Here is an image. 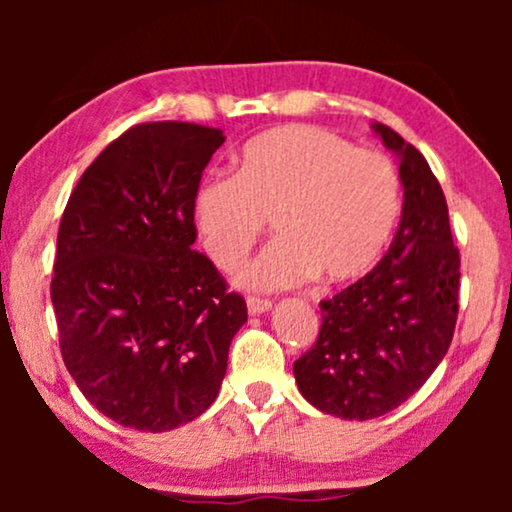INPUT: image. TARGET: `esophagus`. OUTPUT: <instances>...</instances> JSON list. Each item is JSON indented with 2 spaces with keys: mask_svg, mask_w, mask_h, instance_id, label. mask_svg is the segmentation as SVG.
<instances>
[{
  "mask_svg": "<svg viewBox=\"0 0 512 512\" xmlns=\"http://www.w3.org/2000/svg\"><path fill=\"white\" fill-rule=\"evenodd\" d=\"M247 310H249V314H263V312L272 310V300L258 298V296H249L247 298Z\"/></svg>",
  "mask_w": 512,
  "mask_h": 512,
  "instance_id": "obj_1",
  "label": "esophagus"
}]
</instances>
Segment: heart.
<instances>
[{
  "label": "heart",
  "mask_w": 512,
  "mask_h": 512,
  "mask_svg": "<svg viewBox=\"0 0 512 512\" xmlns=\"http://www.w3.org/2000/svg\"><path fill=\"white\" fill-rule=\"evenodd\" d=\"M401 205L389 156L317 125H282L244 144L235 174L202 181L193 221L223 272L240 268L272 221L279 237L237 282L277 291L314 275L328 284L366 275L387 249Z\"/></svg>",
  "instance_id": "1"
}]
</instances>
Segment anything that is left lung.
<instances>
[{
  "mask_svg": "<svg viewBox=\"0 0 512 512\" xmlns=\"http://www.w3.org/2000/svg\"><path fill=\"white\" fill-rule=\"evenodd\" d=\"M373 130L401 158V226L366 277L321 300L319 338L293 363L300 394L314 408L359 422L408 401L443 361L461 277L436 174L398 132L382 123Z\"/></svg>",
  "mask_w": 512,
  "mask_h": 512,
  "instance_id": "1",
  "label": "left lung"
}]
</instances>
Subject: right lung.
Wrapping results in <instances>:
<instances>
[{"label": "right lung", "mask_w": 512, "mask_h": 512, "mask_svg": "<svg viewBox=\"0 0 512 512\" xmlns=\"http://www.w3.org/2000/svg\"><path fill=\"white\" fill-rule=\"evenodd\" d=\"M219 128L139 123L69 195L51 300L62 361L102 415L170 431L219 396L247 303L193 249V198Z\"/></svg>", "instance_id": "1"}]
</instances>
